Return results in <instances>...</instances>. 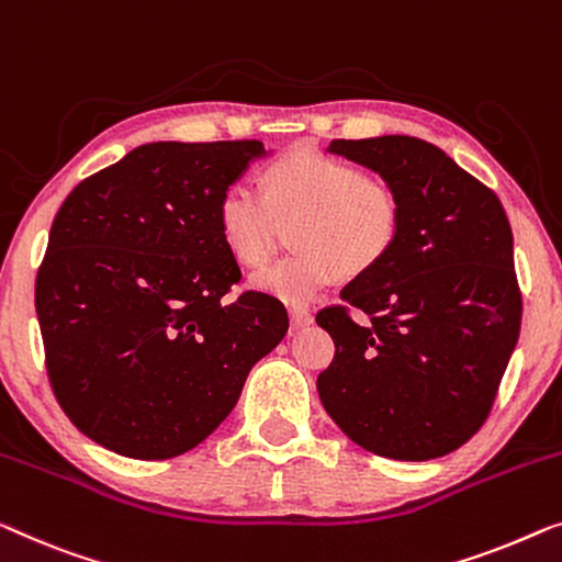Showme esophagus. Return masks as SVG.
Instances as JSON below:
<instances>
[{
	"label": "esophagus",
	"instance_id": "esophagus-1",
	"mask_svg": "<svg viewBox=\"0 0 562 562\" xmlns=\"http://www.w3.org/2000/svg\"><path fill=\"white\" fill-rule=\"evenodd\" d=\"M289 316H291V327H294L296 331L306 329L308 324H314V316H312V312H306V308H291Z\"/></svg>",
	"mask_w": 562,
	"mask_h": 562
}]
</instances>
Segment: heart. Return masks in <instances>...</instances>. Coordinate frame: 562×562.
Listing matches in <instances>:
<instances>
[{"label": "heart", "instance_id": "1", "mask_svg": "<svg viewBox=\"0 0 562 562\" xmlns=\"http://www.w3.org/2000/svg\"><path fill=\"white\" fill-rule=\"evenodd\" d=\"M263 187L227 184L215 210L217 233L235 261L256 266L271 248L276 217L301 215L291 231L296 254L250 276V286L283 304H312L337 273H370L403 233L395 187L331 154L301 149L279 157L266 169Z\"/></svg>", "mask_w": 562, "mask_h": 562}]
</instances>
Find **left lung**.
Here are the masks:
<instances>
[{"instance_id": "left-lung-1", "label": "left lung", "mask_w": 562, "mask_h": 562, "mask_svg": "<svg viewBox=\"0 0 562 562\" xmlns=\"http://www.w3.org/2000/svg\"><path fill=\"white\" fill-rule=\"evenodd\" d=\"M329 151L395 187L403 233L341 289L345 304L316 314L335 339L322 405L378 457H446L484 426L519 337L509 221L490 187L416 136L335 139Z\"/></svg>"}]
</instances>
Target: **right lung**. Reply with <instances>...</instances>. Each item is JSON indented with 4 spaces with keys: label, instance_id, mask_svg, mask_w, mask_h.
I'll list each match as a JSON object with an SVG mask.
<instances>
[{
    "label": "right lung",
    "instance_id": "right-lung-1",
    "mask_svg": "<svg viewBox=\"0 0 562 562\" xmlns=\"http://www.w3.org/2000/svg\"><path fill=\"white\" fill-rule=\"evenodd\" d=\"M261 142H154L72 190L35 281L45 368L80 434L128 459L205 441L279 345V299H227L240 266L217 200L263 157Z\"/></svg>",
    "mask_w": 562,
    "mask_h": 562
}]
</instances>
